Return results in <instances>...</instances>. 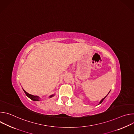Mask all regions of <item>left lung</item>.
Here are the masks:
<instances>
[{"mask_svg": "<svg viewBox=\"0 0 134 134\" xmlns=\"http://www.w3.org/2000/svg\"><path fill=\"white\" fill-rule=\"evenodd\" d=\"M110 92H109V93H110ZM109 93H108V94H107V95H106V96H105V97H104V98H103V99H102V100H101V101H100V102H99V104H101V103H102V102H103V100H104V99H105V98H106V97H107V95H108V94H109Z\"/></svg>", "mask_w": 134, "mask_h": 134, "instance_id": "obj_1", "label": "left lung"}]
</instances>
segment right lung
Listing matches in <instances>:
<instances>
[{
    "instance_id": "add662e5",
    "label": "right lung",
    "mask_w": 134,
    "mask_h": 134,
    "mask_svg": "<svg viewBox=\"0 0 134 134\" xmlns=\"http://www.w3.org/2000/svg\"><path fill=\"white\" fill-rule=\"evenodd\" d=\"M23 90L24 93H25L26 96H27V97H29V98L30 99H31L32 100L34 101H40V100L41 99V98H40L39 97L36 96V95H33L27 93L23 88ZM54 94H52V95H50V96L49 97V98H52V97H54Z\"/></svg>"
}]
</instances>
